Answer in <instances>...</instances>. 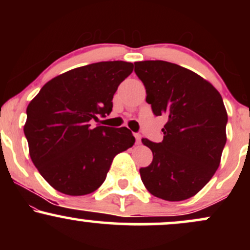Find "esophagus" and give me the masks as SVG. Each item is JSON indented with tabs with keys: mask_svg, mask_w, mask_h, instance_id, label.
Here are the masks:
<instances>
[{
	"mask_svg": "<svg viewBox=\"0 0 250 250\" xmlns=\"http://www.w3.org/2000/svg\"><path fill=\"white\" fill-rule=\"evenodd\" d=\"M134 137H135V140H136V143L141 142V134L135 133V134H134Z\"/></svg>",
	"mask_w": 250,
	"mask_h": 250,
	"instance_id": "esophagus-1",
	"label": "esophagus"
}]
</instances>
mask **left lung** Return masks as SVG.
<instances>
[{"label":"left lung","mask_w":250,"mask_h":250,"mask_svg":"<svg viewBox=\"0 0 250 250\" xmlns=\"http://www.w3.org/2000/svg\"><path fill=\"white\" fill-rule=\"evenodd\" d=\"M154 115L167 116L162 142L142 139L153 161L140 169L145 187L166 201H183L205 187L219 168L228 116L219 91L175 63L135 62Z\"/></svg>","instance_id":"8db88e82"}]
</instances>
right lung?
<instances>
[{
  "label": "right lung",
  "instance_id": "right-lung-1",
  "mask_svg": "<svg viewBox=\"0 0 250 250\" xmlns=\"http://www.w3.org/2000/svg\"><path fill=\"white\" fill-rule=\"evenodd\" d=\"M133 68L123 61L75 68L45 83L28 104L23 130L31 161L56 190L71 196L93 193L114 157L134 145L128 128L90 125L110 114L114 94Z\"/></svg>",
  "mask_w": 250,
  "mask_h": 250
}]
</instances>
